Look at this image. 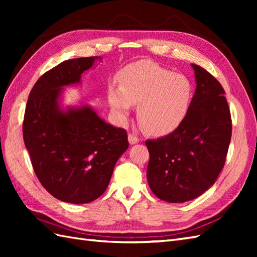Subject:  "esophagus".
<instances>
[{
  "mask_svg": "<svg viewBox=\"0 0 257 257\" xmlns=\"http://www.w3.org/2000/svg\"><path fill=\"white\" fill-rule=\"evenodd\" d=\"M128 141H129V144L130 145H136L138 143V138L136 137V136H134V135H132V134H129L128 135Z\"/></svg>",
  "mask_w": 257,
  "mask_h": 257,
  "instance_id": "34e87169",
  "label": "esophagus"
}]
</instances>
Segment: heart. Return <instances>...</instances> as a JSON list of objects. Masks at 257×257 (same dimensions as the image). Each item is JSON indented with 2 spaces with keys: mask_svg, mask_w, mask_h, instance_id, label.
<instances>
[{
  "mask_svg": "<svg viewBox=\"0 0 257 257\" xmlns=\"http://www.w3.org/2000/svg\"><path fill=\"white\" fill-rule=\"evenodd\" d=\"M121 86L108 87L109 106L119 120H127L133 105L147 133L166 136L182 123L192 100V85L182 74L143 61L129 65L121 74Z\"/></svg>",
  "mask_w": 257,
  "mask_h": 257,
  "instance_id": "b5f03b06",
  "label": "heart"
}]
</instances>
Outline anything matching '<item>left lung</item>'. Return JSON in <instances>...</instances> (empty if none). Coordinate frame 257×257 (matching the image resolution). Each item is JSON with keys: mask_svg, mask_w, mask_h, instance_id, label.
I'll list each match as a JSON object with an SVG mask.
<instances>
[{"mask_svg": "<svg viewBox=\"0 0 257 257\" xmlns=\"http://www.w3.org/2000/svg\"><path fill=\"white\" fill-rule=\"evenodd\" d=\"M191 66L196 88L182 123L165 137L146 141L148 184L169 203L193 200L215 183L232 136L230 108L221 84L198 65Z\"/></svg>", "mask_w": 257, "mask_h": 257, "instance_id": "1", "label": "left lung"}]
</instances>
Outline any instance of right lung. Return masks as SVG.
I'll list each match as a JSON object with an SVG mask.
<instances>
[{
	"label": "right lung",
	"instance_id": "right-lung-1",
	"mask_svg": "<svg viewBox=\"0 0 257 257\" xmlns=\"http://www.w3.org/2000/svg\"><path fill=\"white\" fill-rule=\"evenodd\" d=\"M97 61L101 57L57 65L36 81L26 103L23 138L36 177L47 192L67 203L99 198L129 146L125 130L107 123L87 103L63 107L64 87L79 85L81 74Z\"/></svg>",
	"mask_w": 257,
	"mask_h": 257
}]
</instances>
